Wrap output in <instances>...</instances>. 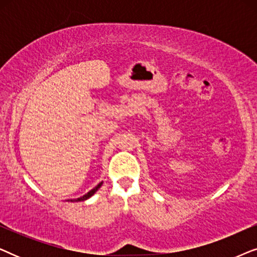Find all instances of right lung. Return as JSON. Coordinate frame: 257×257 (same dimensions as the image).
<instances>
[{"mask_svg": "<svg viewBox=\"0 0 257 257\" xmlns=\"http://www.w3.org/2000/svg\"><path fill=\"white\" fill-rule=\"evenodd\" d=\"M101 185H103V181L101 182H99V184H98L96 187L94 188H92L91 189L90 192H87L85 195H83V196H80V198H78V199H70V200H68V201H71V202H79V201H85V200H87L89 198H91V196H92L94 193H96L98 189H99L100 187H101Z\"/></svg>", "mask_w": 257, "mask_h": 257, "instance_id": "obj_1", "label": "right lung"}]
</instances>
